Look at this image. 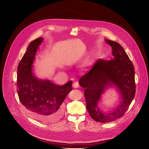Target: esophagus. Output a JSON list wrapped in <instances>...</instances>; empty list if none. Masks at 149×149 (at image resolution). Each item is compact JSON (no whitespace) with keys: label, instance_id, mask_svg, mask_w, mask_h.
<instances>
[{"label":"esophagus","instance_id":"obj_1","mask_svg":"<svg viewBox=\"0 0 149 149\" xmlns=\"http://www.w3.org/2000/svg\"><path fill=\"white\" fill-rule=\"evenodd\" d=\"M72 86H73V87L75 88H78V87H79V84H78V83L77 82H74V83H73Z\"/></svg>","mask_w":149,"mask_h":149}]
</instances>
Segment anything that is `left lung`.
Listing matches in <instances>:
<instances>
[{
  "label": "left lung",
  "instance_id": "left-lung-1",
  "mask_svg": "<svg viewBox=\"0 0 149 149\" xmlns=\"http://www.w3.org/2000/svg\"><path fill=\"white\" fill-rule=\"evenodd\" d=\"M105 40L111 47L114 58L110 61L98 59L78 82L85 88L87 109L91 118L98 122L110 123L123 116L134 98L135 72L124 48L116 42ZM113 86L119 91L121 100L114 111L105 113L99 107L98 102L106 90Z\"/></svg>",
  "mask_w": 149,
  "mask_h": 149
}]
</instances>
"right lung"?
Wrapping results in <instances>:
<instances>
[{"label":"right lung","instance_id":"right-lung-1","mask_svg":"<svg viewBox=\"0 0 149 149\" xmlns=\"http://www.w3.org/2000/svg\"><path fill=\"white\" fill-rule=\"evenodd\" d=\"M44 39L31 42L17 67V90L19 100L33 118L44 123H54L62 116L63 101L72 91V81L63 86L49 79L38 78L33 72L35 55Z\"/></svg>","mask_w":149,"mask_h":149}]
</instances>
